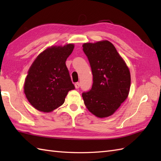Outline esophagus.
I'll return each mask as SVG.
<instances>
[{"label": "esophagus", "instance_id": "1", "mask_svg": "<svg viewBox=\"0 0 161 161\" xmlns=\"http://www.w3.org/2000/svg\"><path fill=\"white\" fill-rule=\"evenodd\" d=\"M80 84L79 82H77V83L75 84V88H77H77H80Z\"/></svg>", "mask_w": 161, "mask_h": 161}]
</instances>
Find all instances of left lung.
<instances>
[{
	"instance_id": "obj_1",
	"label": "left lung",
	"mask_w": 161,
	"mask_h": 161,
	"mask_svg": "<svg viewBox=\"0 0 161 161\" xmlns=\"http://www.w3.org/2000/svg\"><path fill=\"white\" fill-rule=\"evenodd\" d=\"M89 61L93 86L82 97L88 110L98 118L113 115L128 97L131 75L125 61L108 41L83 44Z\"/></svg>"
}]
</instances>
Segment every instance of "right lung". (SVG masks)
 Instances as JSON below:
<instances>
[{
  "label": "right lung",
  "mask_w": 161,
  "mask_h": 161,
  "mask_svg": "<svg viewBox=\"0 0 161 161\" xmlns=\"http://www.w3.org/2000/svg\"><path fill=\"white\" fill-rule=\"evenodd\" d=\"M73 44L52 46L40 53L28 70L24 93L33 107L51 112L64 103L68 91L75 89L66 65Z\"/></svg>",
  "instance_id": "right-lung-1"
}]
</instances>
